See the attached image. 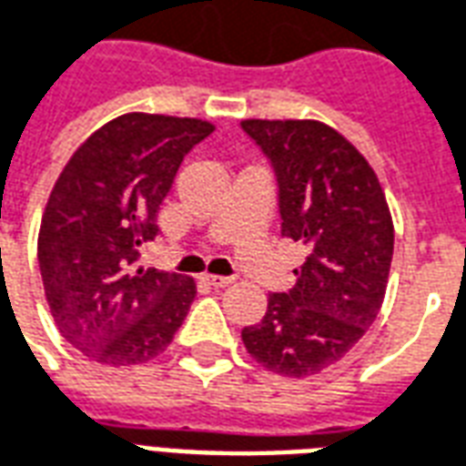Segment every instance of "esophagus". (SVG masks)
<instances>
[{
    "label": "esophagus",
    "mask_w": 466,
    "mask_h": 466,
    "mask_svg": "<svg viewBox=\"0 0 466 466\" xmlns=\"http://www.w3.org/2000/svg\"><path fill=\"white\" fill-rule=\"evenodd\" d=\"M204 282L214 287V289H224V287H229L232 279L229 277H222V274H204Z\"/></svg>",
    "instance_id": "obj_1"
}]
</instances>
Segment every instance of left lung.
Instances as JSON below:
<instances>
[{"mask_svg": "<svg viewBox=\"0 0 466 466\" xmlns=\"http://www.w3.org/2000/svg\"><path fill=\"white\" fill-rule=\"evenodd\" d=\"M279 187L282 237L307 244L289 292L269 294L242 342L284 377L319 374L360 342L384 302L394 224L377 174L360 149L317 119H244Z\"/></svg>", "mask_w": 466, "mask_h": 466, "instance_id": "8db88e82", "label": "left lung"}]
</instances>
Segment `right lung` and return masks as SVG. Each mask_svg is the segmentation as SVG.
I'll list each match as a JSON object with an SVG mask.
<instances>
[{
    "instance_id": "add662e5",
    "label": "right lung",
    "mask_w": 466,
    "mask_h": 466,
    "mask_svg": "<svg viewBox=\"0 0 466 466\" xmlns=\"http://www.w3.org/2000/svg\"><path fill=\"white\" fill-rule=\"evenodd\" d=\"M214 132L192 116L132 112L99 127L49 194L39 227V272L66 342L106 367H129L169 347L197 294L194 279L144 269L139 252L184 154Z\"/></svg>"
}]
</instances>
